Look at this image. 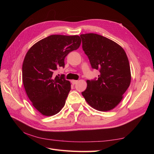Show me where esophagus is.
I'll list each match as a JSON object with an SVG mask.
<instances>
[{"label": "esophagus", "mask_w": 154, "mask_h": 154, "mask_svg": "<svg viewBox=\"0 0 154 154\" xmlns=\"http://www.w3.org/2000/svg\"><path fill=\"white\" fill-rule=\"evenodd\" d=\"M71 82L72 84H73V85H75L76 83L78 82V81H77V80H71Z\"/></svg>", "instance_id": "esophagus-1"}]
</instances>
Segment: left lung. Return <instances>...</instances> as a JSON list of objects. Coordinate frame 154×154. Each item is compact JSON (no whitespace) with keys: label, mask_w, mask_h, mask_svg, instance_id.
<instances>
[{"label":"left lung","mask_w":154,"mask_h":154,"mask_svg":"<svg viewBox=\"0 0 154 154\" xmlns=\"http://www.w3.org/2000/svg\"><path fill=\"white\" fill-rule=\"evenodd\" d=\"M80 37L92 68L100 73L97 80L87 81V88L82 94L92 108L109 111L122 100L131 82L127 54L119 44L101 35L87 33Z\"/></svg>","instance_id":"left-lung-1"}]
</instances>
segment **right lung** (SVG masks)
<instances>
[{"instance_id": "1", "label": "right lung", "mask_w": 154, "mask_h": 154, "mask_svg": "<svg viewBox=\"0 0 154 154\" xmlns=\"http://www.w3.org/2000/svg\"><path fill=\"white\" fill-rule=\"evenodd\" d=\"M81 44L78 35H50L35 44L27 51L22 65V81L32 105L45 116L62 110L71 91V83L64 75L53 76L64 60Z\"/></svg>"}]
</instances>
